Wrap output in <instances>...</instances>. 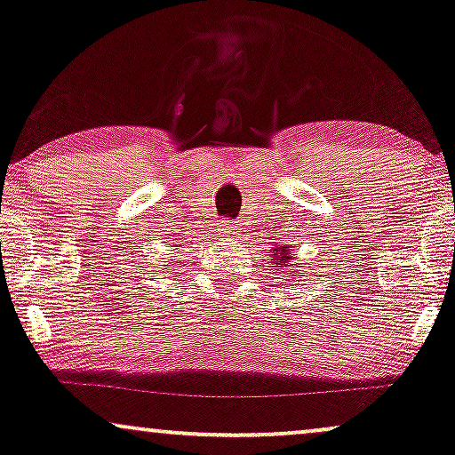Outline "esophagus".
<instances>
[{
    "label": "esophagus",
    "instance_id": "esophagus-1",
    "mask_svg": "<svg viewBox=\"0 0 455 455\" xmlns=\"http://www.w3.org/2000/svg\"><path fill=\"white\" fill-rule=\"evenodd\" d=\"M220 227H222V233H227V235H239L241 233V224L239 222L224 220Z\"/></svg>",
    "mask_w": 455,
    "mask_h": 455
}]
</instances>
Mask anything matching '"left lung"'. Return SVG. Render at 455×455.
Listing matches in <instances>:
<instances>
[{
	"label": "left lung",
	"instance_id": "8db88e82",
	"mask_svg": "<svg viewBox=\"0 0 455 455\" xmlns=\"http://www.w3.org/2000/svg\"><path fill=\"white\" fill-rule=\"evenodd\" d=\"M268 260H273V264L281 270V275H283L285 281H296L298 277H302V275L298 273L296 245H290V243L275 245L273 250L268 251ZM291 261L295 264L291 265Z\"/></svg>",
	"mask_w": 455,
	"mask_h": 455
}]
</instances>
